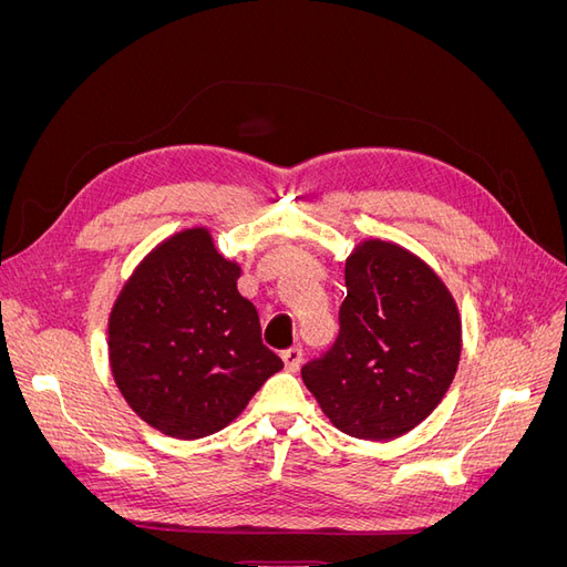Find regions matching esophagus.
<instances>
[{
  "mask_svg": "<svg viewBox=\"0 0 567 567\" xmlns=\"http://www.w3.org/2000/svg\"><path fill=\"white\" fill-rule=\"evenodd\" d=\"M281 359L288 371H298L300 364H302V348L296 346V348H288L281 352Z\"/></svg>",
  "mask_w": 567,
  "mask_h": 567,
  "instance_id": "1",
  "label": "esophagus"
}]
</instances>
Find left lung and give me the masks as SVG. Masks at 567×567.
I'll return each instance as SVG.
<instances>
[{"label": "left lung", "mask_w": 567, "mask_h": 567, "mask_svg": "<svg viewBox=\"0 0 567 567\" xmlns=\"http://www.w3.org/2000/svg\"><path fill=\"white\" fill-rule=\"evenodd\" d=\"M346 286L340 333L302 367V381L342 433L400 437L431 414L454 379L456 305L419 257L385 241L352 252Z\"/></svg>", "instance_id": "obj_1"}]
</instances>
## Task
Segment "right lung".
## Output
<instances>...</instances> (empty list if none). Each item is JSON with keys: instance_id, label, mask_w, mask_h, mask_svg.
<instances>
[{"instance_id": "obj_1", "label": "right lung", "mask_w": 567, "mask_h": 567, "mask_svg": "<svg viewBox=\"0 0 567 567\" xmlns=\"http://www.w3.org/2000/svg\"><path fill=\"white\" fill-rule=\"evenodd\" d=\"M241 269L205 229L182 231L136 267L109 321L115 383L161 433L196 440L231 423L284 362L262 342Z\"/></svg>"}]
</instances>
